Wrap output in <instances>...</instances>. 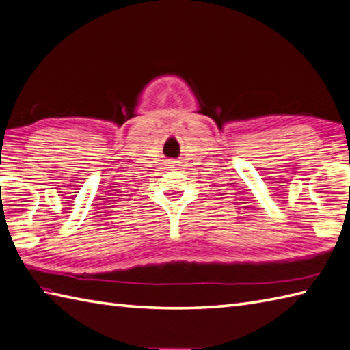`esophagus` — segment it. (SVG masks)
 <instances>
[{
	"label": "esophagus",
	"mask_w": 350,
	"mask_h": 350,
	"mask_svg": "<svg viewBox=\"0 0 350 350\" xmlns=\"http://www.w3.org/2000/svg\"><path fill=\"white\" fill-rule=\"evenodd\" d=\"M167 163H168L170 167H176V165H177V162H176V161H168Z\"/></svg>",
	"instance_id": "obj_1"
}]
</instances>
